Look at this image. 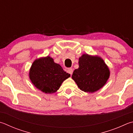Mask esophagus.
Masks as SVG:
<instances>
[{"label":"esophagus","mask_w":133,"mask_h":133,"mask_svg":"<svg viewBox=\"0 0 133 133\" xmlns=\"http://www.w3.org/2000/svg\"><path fill=\"white\" fill-rule=\"evenodd\" d=\"M67 73H69L70 75H72V74H73V70L71 68H68L67 69Z\"/></svg>","instance_id":"obj_1"}]
</instances>
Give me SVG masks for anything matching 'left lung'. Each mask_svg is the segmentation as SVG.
<instances>
[{"instance_id":"left-lung-1","label":"left lung","mask_w":133,"mask_h":133,"mask_svg":"<svg viewBox=\"0 0 133 133\" xmlns=\"http://www.w3.org/2000/svg\"><path fill=\"white\" fill-rule=\"evenodd\" d=\"M79 67L72 78L78 88L85 92H94L103 87L110 76L107 65L101 57L83 54L79 58Z\"/></svg>"}]
</instances>
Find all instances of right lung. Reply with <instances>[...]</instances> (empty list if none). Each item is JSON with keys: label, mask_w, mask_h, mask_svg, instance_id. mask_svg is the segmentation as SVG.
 Masks as SVG:
<instances>
[{"label": "right lung", "mask_w": 133, "mask_h": 133, "mask_svg": "<svg viewBox=\"0 0 133 133\" xmlns=\"http://www.w3.org/2000/svg\"><path fill=\"white\" fill-rule=\"evenodd\" d=\"M29 77L36 88L46 94H52L59 90L63 82L70 77V74L48 56L33 62Z\"/></svg>", "instance_id": "add662e5"}]
</instances>
